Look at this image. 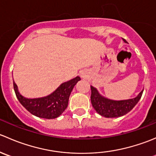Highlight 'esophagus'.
I'll return each instance as SVG.
<instances>
[{
	"label": "esophagus",
	"instance_id": "1",
	"mask_svg": "<svg viewBox=\"0 0 156 156\" xmlns=\"http://www.w3.org/2000/svg\"><path fill=\"white\" fill-rule=\"evenodd\" d=\"M81 77H83V78H84V77H85V74H84V73H81Z\"/></svg>",
	"mask_w": 156,
	"mask_h": 156
}]
</instances>
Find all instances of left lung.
<instances>
[{"instance_id": "8db88e82", "label": "left lung", "mask_w": 156, "mask_h": 156, "mask_svg": "<svg viewBox=\"0 0 156 156\" xmlns=\"http://www.w3.org/2000/svg\"><path fill=\"white\" fill-rule=\"evenodd\" d=\"M124 41L126 42L125 39ZM91 88L90 100L93 107L100 115L106 118H117L128 113L142 97L144 90L135 98L125 100H112L100 94L97 89L93 86Z\"/></svg>"}]
</instances>
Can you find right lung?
Segmentation results:
<instances>
[{"label":"right lung","mask_w":156,"mask_h":156,"mask_svg":"<svg viewBox=\"0 0 156 156\" xmlns=\"http://www.w3.org/2000/svg\"><path fill=\"white\" fill-rule=\"evenodd\" d=\"M80 80V77L77 76L70 81L61 84L51 94L41 98L28 99L22 96L14 81L13 88L20 103L30 113L42 119H53L59 117L67 108L71 92Z\"/></svg>","instance_id":"right-lung-1"}]
</instances>
